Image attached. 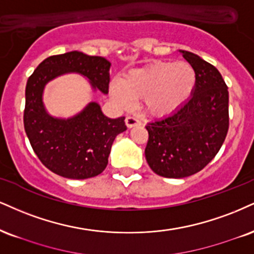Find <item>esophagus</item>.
Wrapping results in <instances>:
<instances>
[{
    "mask_svg": "<svg viewBox=\"0 0 254 254\" xmlns=\"http://www.w3.org/2000/svg\"><path fill=\"white\" fill-rule=\"evenodd\" d=\"M125 124H127V127H136V125H139L140 122L137 118H135V117H131V116H127V117L125 118Z\"/></svg>",
    "mask_w": 254,
    "mask_h": 254,
    "instance_id": "esophagus-1",
    "label": "esophagus"
}]
</instances>
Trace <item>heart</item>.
I'll list each match as a JSON object with an SVG mask.
<instances>
[{"label": "heart", "instance_id": "b5f03b06", "mask_svg": "<svg viewBox=\"0 0 254 254\" xmlns=\"http://www.w3.org/2000/svg\"><path fill=\"white\" fill-rule=\"evenodd\" d=\"M196 73L186 61H155L142 68L131 69L121 80L111 84L116 102L130 108L143 99L145 111L152 116H164L179 109L190 97Z\"/></svg>", "mask_w": 254, "mask_h": 254}]
</instances>
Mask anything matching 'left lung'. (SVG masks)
<instances>
[{
    "label": "left lung",
    "instance_id": "left-lung-1",
    "mask_svg": "<svg viewBox=\"0 0 254 254\" xmlns=\"http://www.w3.org/2000/svg\"><path fill=\"white\" fill-rule=\"evenodd\" d=\"M194 67L191 96L172 115L146 124L145 158L152 172L182 179L202 170L218 154L230 127L227 85L214 66L180 51Z\"/></svg>",
    "mask_w": 254,
    "mask_h": 254
}]
</instances>
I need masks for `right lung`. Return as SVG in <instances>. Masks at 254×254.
I'll return each instance as SVG.
<instances>
[{
    "instance_id": "add662e5",
    "label": "right lung",
    "mask_w": 254,
    "mask_h": 254,
    "mask_svg": "<svg viewBox=\"0 0 254 254\" xmlns=\"http://www.w3.org/2000/svg\"><path fill=\"white\" fill-rule=\"evenodd\" d=\"M110 61L73 51L42 61L28 78L23 124L33 150L46 168L66 179L99 175L108 166L116 136L127 130L124 119H111L99 104L90 103L71 118H56L46 111L42 93L48 81L66 73H79L96 90L109 92Z\"/></svg>"
}]
</instances>
